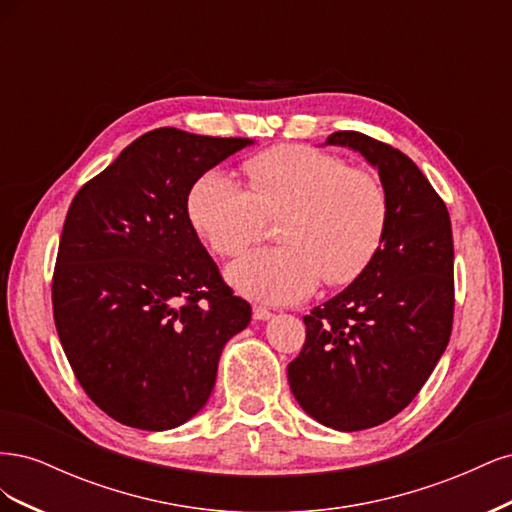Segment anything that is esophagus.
Returning <instances> with one entry per match:
<instances>
[{
    "mask_svg": "<svg viewBox=\"0 0 512 512\" xmlns=\"http://www.w3.org/2000/svg\"><path fill=\"white\" fill-rule=\"evenodd\" d=\"M252 314H254V320H269V318H273V314L269 312V309L267 307H260V305H254Z\"/></svg>",
    "mask_w": 512,
    "mask_h": 512,
    "instance_id": "obj_1",
    "label": "esophagus"
}]
</instances>
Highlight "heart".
I'll use <instances>...</instances> for the list:
<instances>
[{"instance_id": "obj_1", "label": "heart", "mask_w": 512, "mask_h": 512, "mask_svg": "<svg viewBox=\"0 0 512 512\" xmlns=\"http://www.w3.org/2000/svg\"><path fill=\"white\" fill-rule=\"evenodd\" d=\"M250 188L220 170L196 179L188 218L218 256L256 241L269 218L282 245L258 247L228 267V282L262 303H297L322 280L354 282L389 230V194L378 175L312 147H275L247 160Z\"/></svg>"}]
</instances>
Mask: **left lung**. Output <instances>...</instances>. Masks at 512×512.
<instances>
[{"instance_id":"left-lung-1","label":"left lung","mask_w":512,"mask_h":512,"mask_svg":"<svg viewBox=\"0 0 512 512\" xmlns=\"http://www.w3.org/2000/svg\"><path fill=\"white\" fill-rule=\"evenodd\" d=\"M327 145L359 151L389 194V230L371 265L303 316L305 344L288 365L299 406L337 431L391 421L423 389L453 331V230L448 209L399 149L361 132Z\"/></svg>"}]
</instances>
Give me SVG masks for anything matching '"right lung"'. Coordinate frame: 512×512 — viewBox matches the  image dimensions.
I'll return each mask as SVG.
<instances>
[{
    "label": "right lung",
    "instance_id": "add662e5",
    "mask_svg": "<svg viewBox=\"0 0 512 512\" xmlns=\"http://www.w3.org/2000/svg\"><path fill=\"white\" fill-rule=\"evenodd\" d=\"M250 138L158 128L76 192L53 273V318L76 380L121 425L164 431L207 404L224 344L252 307L188 218L196 179Z\"/></svg>",
    "mask_w": 512,
    "mask_h": 512
}]
</instances>
